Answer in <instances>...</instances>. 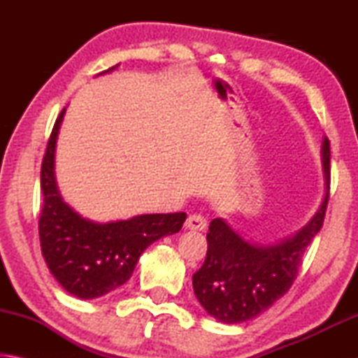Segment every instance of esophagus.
Segmentation results:
<instances>
[{"label":"esophagus","instance_id":"obj_1","mask_svg":"<svg viewBox=\"0 0 358 358\" xmlns=\"http://www.w3.org/2000/svg\"><path fill=\"white\" fill-rule=\"evenodd\" d=\"M185 226L189 230H203L207 227V220L201 213H192L187 216Z\"/></svg>","mask_w":358,"mask_h":358}]
</instances>
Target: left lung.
I'll return each instance as SVG.
<instances>
[{
  "mask_svg": "<svg viewBox=\"0 0 358 358\" xmlns=\"http://www.w3.org/2000/svg\"><path fill=\"white\" fill-rule=\"evenodd\" d=\"M324 167L330 189V141L324 138ZM329 194L308 226L273 246L252 245L216 217L207 234V257L192 275L197 300L210 316L240 324L273 305L292 287L306 248L324 224Z\"/></svg>",
  "mask_w": 358,
  "mask_h": 358,
  "instance_id": "left-lung-1",
  "label": "left lung"
}]
</instances>
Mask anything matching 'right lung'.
Returning <instances> with one entry per match:
<instances>
[{
	"instance_id": "right-lung-1",
	"label": "right lung",
	"mask_w": 358,
	"mask_h": 358,
	"mask_svg": "<svg viewBox=\"0 0 358 358\" xmlns=\"http://www.w3.org/2000/svg\"><path fill=\"white\" fill-rule=\"evenodd\" d=\"M63 113L53 124L41 166V251L64 290L88 300L128 281L141 254L153 241L178 232L186 213L142 215L128 221L96 224L72 211L59 197L53 175V153Z\"/></svg>"
}]
</instances>
